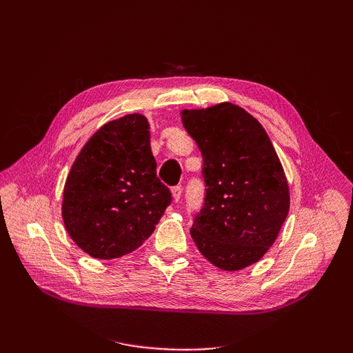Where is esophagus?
I'll return each instance as SVG.
<instances>
[{"instance_id": "obj_1", "label": "esophagus", "mask_w": 353, "mask_h": 353, "mask_svg": "<svg viewBox=\"0 0 353 353\" xmlns=\"http://www.w3.org/2000/svg\"><path fill=\"white\" fill-rule=\"evenodd\" d=\"M181 193H183V188H181L179 185H176V187H174V188H172L174 201H179V199H181Z\"/></svg>"}]
</instances>
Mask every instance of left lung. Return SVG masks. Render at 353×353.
Wrapping results in <instances>:
<instances>
[{
	"mask_svg": "<svg viewBox=\"0 0 353 353\" xmlns=\"http://www.w3.org/2000/svg\"><path fill=\"white\" fill-rule=\"evenodd\" d=\"M203 156L205 203L190 232L223 271L258 262L279 236L290 196L280 159L262 125L232 103L183 110Z\"/></svg>",
	"mask_w": 353,
	"mask_h": 353,
	"instance_id": "8db88e82",
	"label": "left lung"
}]
</instances>
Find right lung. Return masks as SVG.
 I'll return each instance as SVG.
<instances>
[{"mask_svg":"<svg viewBox=\"0 0 353 353\" xmlns=\"http://www.w3.org/2000/svg\"><path fill=\"white\" fill-rule=\"evenodd\" d=\"M172 201L156 175L148 122L126 114L103 125L83 145L63 191L72 240L97 259L131 253L152 236Z\"/></svg>","mask_w":353,"mask_h":353,"instance_id":"add662e5","label":"right lung"}]
</instances>
